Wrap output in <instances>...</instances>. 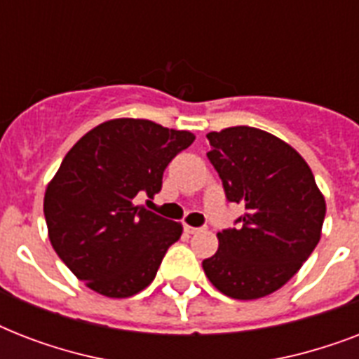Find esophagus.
Returning <instances> with one entry per match:
<instances>
[{"mask_svg": "<svg viewBox=\"0 0 359 359\" xmlns=\"http://www.w3.org/2000/svg\"><path fill=\"white\" fill-rule=\"evenodd\" d=\"M184 231L188 235H196L199 231H203V227H191V225H184Z\"/></svg>", "mask_w": 359, "mask_h": 359, "instance_id": "esophagus-1", "label": "esophagus"}]
</instances>
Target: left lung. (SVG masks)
<instances>
[{
  "instance_id": "left-lung-1",
  "label": "left lung",
  "mask_w": 359,
  "mask_h": 359,
  "mask_svg": "<svg viewBox=\"0 0 359 359\" xmlns=\"http://www.w3.org/2000/svg\"><path fill=\"white\" fill-rule=\"evenodd\" d=\"M207 137L225 196L245 212L236 229L218 233L203 270L225 296L257 300L281 289L317 248L326 201L306 160L276 135L231 126Z\"/></svg>"
}]
</instances>
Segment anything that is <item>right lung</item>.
<instances>
[{
	"mask_svg": "<svg viewBox=\"0 0 359 359\" xmlns=\"http://www.w3.org/2000/svg\"><path fill=\"white\" fill-rule=\"evenodd\" d=\"M194 140L147 119H111L67 152L44 194V218L59 259L89 289L128 298L152 283L182 225L135 197L162 190L168 163Z\"/></svg>",
	"mask_w": 359,
	"mask_h": 359,
	"instance_id": "1",
	"label": "right lung"
}]
</instances>
